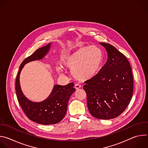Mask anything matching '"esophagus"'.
Segmentation results:
<instances>
[{
  "instance_id": "1",
  "label": "esophagus",
  "mask_w": 148,
  "mask_h": 148,
  "mask_svg": "<svg viewBox=\"0 0 148 148\" xmlns=\"http://www.w3.org/2000/svg\"><path fill=\"white\" fill-rule=\"evenodd\" d=\"M74 87H75V88L76 90H78V89H79L81 88V86L79 85V84H75Z\"/></svg>"
}]
</instances>
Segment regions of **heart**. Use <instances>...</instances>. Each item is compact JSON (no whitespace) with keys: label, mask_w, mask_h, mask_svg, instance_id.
Returning a JSON list of instances; mask_svg holds the SVG:
<instances>
[{"label":"heart","mask_w":148,"mask_h":148,"mask_svg":"<svg viewBox=\"0 0 148 148\" xmlns=\"http://www.w3.org/2000/svg\"><path fill=\"white\" fill-rule=\"evenodd\" d=\"M103 59L102 50L95 46H91L81 47L63 56L61 63L64 66L71 69V73L74 78L79 81H87L98 74Z\"/></svg>","instance_id":"b5f03b06"}]
</instances>
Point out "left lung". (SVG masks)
I'll list each match as a JSON object with an SVG mask.
<instances>
[{
  "label": "left lung",
  "mask_w": 148,
  "mask_h": 148,
  "mask_svg": "<svg viewBox=\"0 0 148 148\" xmlns=\"http://www.w3.org/2000/svg\"><path fill=\"white\" fill-rule=\"evenodd\" d=\"M108 53L107 62L98 74L84 82L87 106L90 114L99 119H111L120 115L132 97L134 79L126 57L113 46L99 43Z\"/></svg>",
  "instance_id": "obj_1"
}]
</instances>
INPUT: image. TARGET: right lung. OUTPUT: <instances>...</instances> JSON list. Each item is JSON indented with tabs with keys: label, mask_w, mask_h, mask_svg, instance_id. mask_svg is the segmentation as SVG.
<instances>
[{
	"label": "right lung",
	"mask_w": 148,
	"mask_h": 148,
	"mask_svg": "<svg viewBox=\"0 0 148 148\" xmlns=\"http://www.w3.org/2000/svg\"><path fill=\"white\" fill-rule=\"evenodd\" d=\"M51 43L35 51L25 58L21 64L16 79V92L20 105L27 118L42 125H52L60 122L66 115L70 96L75 91L74 83L66 86L55 85L49 97L40 102L29 100L21 90L19 77L21 71L27 63L43 58L48 53Z\"/></svg>",
	"instance_id": "obj_1"
}]
</instances>
